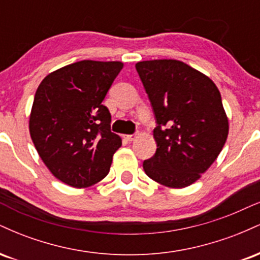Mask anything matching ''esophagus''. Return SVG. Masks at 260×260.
<instances>
[{"mask_svg":"<svg viewBox=\"0 0 260 260\" xmlns=\"http://www.w3.org/2000/svg\"><path fill=\"white\" fill-rule=\"evenodd\" d=\"M124 137V139H127V140H129V142H132V140H134L137 138V137H138V134H126V136H123Z\"/></svg>","mask_w":260,"mask_h":260,"instance_id":"obj_1","label":"esophagus"}]
</instances>
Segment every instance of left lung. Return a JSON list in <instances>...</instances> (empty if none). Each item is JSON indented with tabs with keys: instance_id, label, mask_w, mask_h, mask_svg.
Instances as JSON below:
<instances>
[{
	"instance_id": "left-lung-1",
	"label": "left lung",
	"mask_w": 260,
	"mask_h": 260,
	"mask_svg": "<svg viewBox=\"0 0 260 260\" xmlns=\"http://www.w3.org/2000/svg\"><path fill=\"white\" fill-rule=\"evenodd\" d=\"M136 68L157 123L156 153L143 169L162 186H190L228 139L229 120L219 89L208 76L177 59L142 61Z\"/></svg>"
}]
</instances>
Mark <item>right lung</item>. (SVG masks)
Wrapping results in <instances>:
<instances>
[{
    "instance_id": "right-lung-1",
    "label": "right lung",
    "mask_w": 260,
    "mask_h": 260,
    "mask_svg": "<svg viewBox=\"0 0 260 260\" xmlns=\"http://www.w3.org/2000/svg\"><path fill=\"white\" fill-rule=\"evenodd\" d=\"M122 68L120 61L84 59L53 71L38 86L29 132L46 168L68 186L85 188L105 178L122 145L103 105Z\"/></svg>"
}]
</instances>
